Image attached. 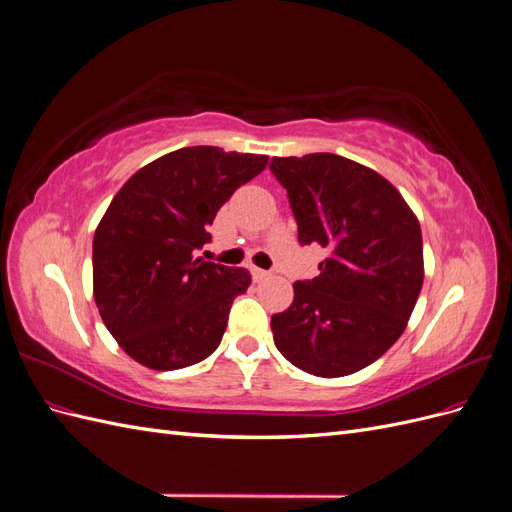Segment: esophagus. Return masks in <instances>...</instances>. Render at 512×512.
Returning <instances> with one entry per match:
<instances>
[{
	"label": "esophagus",
	"instance_id": "obj_1",
	"mask_svg": "<svg viewBox=\"0 0 512 512\" xmlns=\"http://www.w3.org/2000/svg\"><path fill=\"white\" fill-rule=\"evenodd\" d=\"M252 275H254V280L258 282V280H265V277H269V275H271V271H265V269H258V267H254V269H252Z\"/></svg>",
	"mask_w": 512,
	"mask_h": 512
}]
</instances>
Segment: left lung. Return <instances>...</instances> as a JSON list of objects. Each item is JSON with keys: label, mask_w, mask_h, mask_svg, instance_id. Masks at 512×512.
Segmentation results:
<instances>
[{"label": "left lung", "mask_w": 512, "mask_h": 512, "mask_svg": "<svg viewBox=\"0 0 512 512\" xmlns=\"http://www.w3.org/2000/svg\"><path fill=\"white\" fill-rule=\"evenodd\" d=\"M303 245L327 247L320 275L297 282L271 318L275 346L318 378H342L389 350L423 286V235L391 181L335 153L273 158Z\"/></svg>", "instance_id": "left-lung-1"}]
</instances>
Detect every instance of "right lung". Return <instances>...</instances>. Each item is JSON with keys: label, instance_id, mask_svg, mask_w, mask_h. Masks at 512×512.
Returning <instances> with one entry per match:
<instances>
[{"label": "right lung", "instance_id": "obj_1", "mask_svg": "<svg viewBox=\"0 0 512 512\" xmlns=\"http://www.w3.org/2000/svg\"><path fill=\"white\" fill-rule=\"evenodd\" d=\"M269 158L183 147L123 183L94 235V299L119 348L156 371L205 361L220 346L247 269L196 258L207 228Z\"/></svg>", "mask_w": 512, "mask_h": 512}]
</instances>
